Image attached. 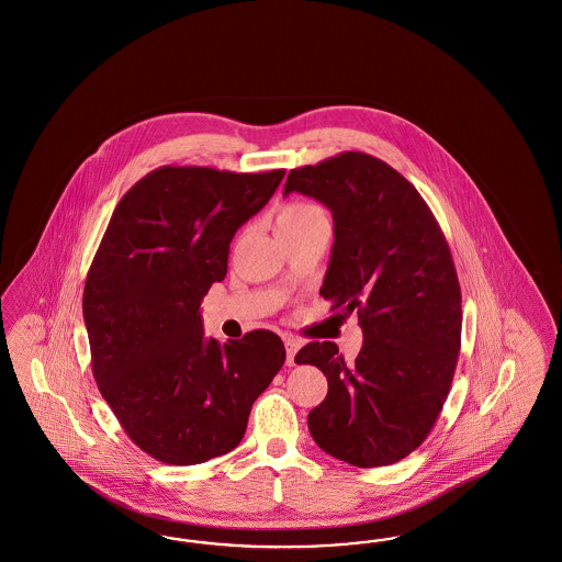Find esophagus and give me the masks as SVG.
<instances>
[{"instance_id": "34e87169", "label": "esophagus", "mask_w": 562, "mask_h": 562, "mask_svg": "<svg viewBox=\"0 0 562 562\" xmlns=\"http://www.w3.org/2000/svg\"><path fill=\"white\" fill-rule=\"evenodd\" d=\"M302 348V340H297V338H285V350H288V366H295V355H297V350Z\"/></svg>"}]
</instances>
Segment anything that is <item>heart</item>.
I'll return each instance as SVG.
<instances>
[{"label":"heart","instance_id":"1","mask_svg":"<svg viewBox=\"0 0 562 562\" xmlns=\"http://www.w3.org/2000/svg\"><path fill=\"white\" fill-rule=\"evenodd\" d=\"M317 214H325L318 205L315 203H292V205H285L277 218V224L281 222H295V220L311 218V216H317Z\"/></svg>","mask_w":562,"mask_h":562}]
</instances>
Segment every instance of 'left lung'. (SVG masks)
Listing matches in <instances>:
<instances>
[{"instance_id":"1","label":"left lung","mask_w":562,"mask_h":562,"mask_svg":"<svg viewBox=\"0 0 562 562\" xmlns=\"http://www.w3.org/2000/svg\"><path fill=\"white\" fill-rule=\"evenodd\" d=\"M293 191L329 207L334 247L321 295L331 311H357L363 329L350 366L334 342L295 355L329 386L308 430L348 464H394L432 430L458 366L462 292L449 245L414 184L367 153L290 171L283 195Z\"/></svg>"}]
</instances>
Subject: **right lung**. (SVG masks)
<instances>
[{
    "mask_svg": "<svg viewBox=\"0 0 562 562\" xmlns=\"http://www.w3.org/2000/svg\"><path fill=\"white\" fill-rule=\"evenodd\" d=\"M285 170L166 166L117 203L83 290L98 391L150 458L203 464L233 451L285 363L277 334L205 338L201 300L226 277L235 233Z\"/></svg>",
    "mask_w": 562,
    "mask_h": 562,
    "instance_id": "add662e5",
    "label": "right lung"
}]
</instances>
